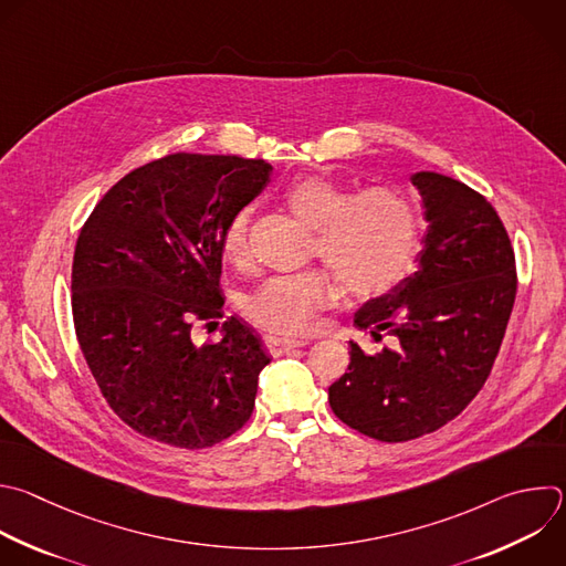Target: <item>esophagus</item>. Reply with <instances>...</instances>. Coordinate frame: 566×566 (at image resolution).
I'll return each instance as SVG.
<instances>
[{
	"label": "esophagus",
	"instance_id": "1",
	"mask_svg": "<svg viewBox=\"0 0 566 566\" xmlns=\"http://www.w3.org/2000/svg\"><path fill=\"white\" fill-rule=\"evenodd\" d=\"M308 344V339H293V337H277V335H266L264 337V346L266 350L277 357V355H284L289 353L291 348H297V346H304Z\"/></svg>",
	"mask_w": 566,
	"mask_h": 566
}]
</instances>
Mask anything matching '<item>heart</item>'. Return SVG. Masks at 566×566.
<instances>
[{
	"instance_id": "1",
	"label": "heart",
	"mask_w": 566,
	"mask_h": 566,
	"mask_svg": "<svg viewBox=\"0 0 566 566\" xmlns=\"http://www.w3.org/2000/svg\"><path fill=\"white\" fill-rule=\"evenodd\" d=\"M289 211L313 227L311 255L326 262L342 291L355 300L378 297L411 271L422 235L416 200L400 186L370 184L350 193L346 184L322 175L291 181ZM222 253L233 266L249 260V211H238L224 233ZM326 269L264 280L244 302V315L280 335H306L335 297Z\"/></svg>"
}]
</instances>
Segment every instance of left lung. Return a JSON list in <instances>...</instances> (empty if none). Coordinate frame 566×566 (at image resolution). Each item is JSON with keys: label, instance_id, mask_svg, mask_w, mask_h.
<instances>
[{"label": "left lung", "instance_id": "obj_1", "mask_svg": "<svg viewBox=\"0 0 566 566\" xmlns=\"http://www.w3.org/2000/svg\"><path fill=\"white\" fill-rule=\"evenodd\" d=\"M429 233L420 271L370 300L355 326L394 346L366 355L328 387L333 413L380 442H409L458 418L484 387L517 291L515 253L497 211L467 184L418 172Z\"/></svg>", "mask_w": 566, "mask_h": 566}]
</instances>
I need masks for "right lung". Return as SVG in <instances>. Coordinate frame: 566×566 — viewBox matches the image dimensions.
I'll return each mask as SVG.
<instances>
[{"instance_id": "1", "label": "right lung", "mask_w": 566, "mask_h": 566, "mask_svg": "<svg viewBox=\"0 0 566 566\" xmlns=\"http://www.w3.org/2000/svg\"><path fill=\"white\" fill-rule=\"evenodd\" d=\"M271 164L172 153L124 175L84 222L71 273L73 324L113 413L144 438L200 451L251 418L271 361L240 319L216 344L193 328L224 317L222 233Z\"/></svg>"}]
</instances>
